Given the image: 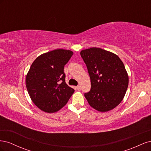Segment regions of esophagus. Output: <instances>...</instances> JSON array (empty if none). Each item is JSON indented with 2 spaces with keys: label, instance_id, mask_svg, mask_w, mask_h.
<instances>
[{
  "label": "esophagus",
  "instance_id": "34e87169",
  "mask_svg": "<svg viewBox=\"0 0 151 151\" xmlns=\"http://www.w3.org/2000/svg\"><path fill=\"white\" fill-rule=\"evenodd\" d=\"M76 88H77V89L78 90V91H80V90H81V86L78 85V86H77L76 87Z\"/></svg>",
  "mask_w": 151,
  "mask_h": 151
}]
</instances>
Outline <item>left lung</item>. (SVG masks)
Instances as JSON below:
<instances>
[{
    "mask_svg": "<svg viewBox=\"0 0 151 151\" xmlns=\"http://www.w3.org/2000/svg\"><path fill=\"white\" fill-rule=\"evenodd\" d=\"M81 56L88 68L91 88L84 96L96 110L106 112L115 108L124 98L129 76L116 55L99 48L82 50Z\"/></svg>",
    "mask_w": 151,
    "mask_h": 151,
    "instance_id": "8db88e82",
    "label": "left lung"
}]
</instances>
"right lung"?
Segmentation results:
<instances>
[{"mask_svg": "<svg viewBox=\"0 0 151 151\" xmlns=\"http://www.w3.org/2000/svg\"><path fill=\"white\" fill-rule=\"evenodd\" d=\"M73 55L70 50L57 49L43 53L32 63L26 77L29 96L41 110L54 113L63 108L74 92L65 83L63 68Z\"/></svg>", "mask_w": 151, "mask_h": 151, "instance_id": "1", "label": "right lung"}]
</instances>
